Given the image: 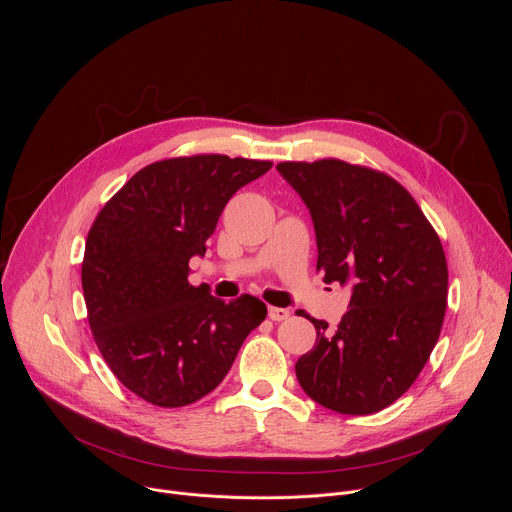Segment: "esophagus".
<instances>
[{"mask_svg":"<svg viewBox=\"0 0 512 512\" xmlns=\"http://www.w3.org/2000/svg\"><path fill=\"white\" fill-rule=\"evenodd\" d=\"M289 314H291L289 310H285V308H275V306H269V310H267V316H269V320H273V322L287 320Z\"/></svg>","mask_w":512,"mask_h":512,"instance_id":"obj_1","label":"esophagus"}]
</instances>
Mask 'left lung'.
Masks as SVG:
<instances>
[{"label":"left lung","instance_id":"8db88e82","mask_svg":"<svg viewBox=\"0 0 512 512\" xmlns=\"http://www.w3.org/2000/svg\"><path fill=\"white\" fill-rule=\"evenodd\" d=\"M277 170L310 208L324 281L352 287L336 328L308 316L318 336L296 377L326 409L377 413L415 383L440 338L448 298L442 241L385 172L336 158Z\"/></svg>","mask_w":512,"mask_h":512}]
</instances>
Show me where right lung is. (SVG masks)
<instances>
[{"label": "right lung", "mask_w": 512, "mask_h": 512, "mask_svg": "<svg viewBox=\"0 0 512 512\" xmlns=\"http://www.w3.org/2000/svg\"><path fill=\"white\" fill-rule=\"evenodd\" d=\"M273 164L196 154L154 162L101 208L81 267L87 318L111 373L158 407L190 405L218 387L267 316L243 294L216 300L188 281L231 196Z\"/></svg>", "instance_id": "obj_1"}]
</instances>
